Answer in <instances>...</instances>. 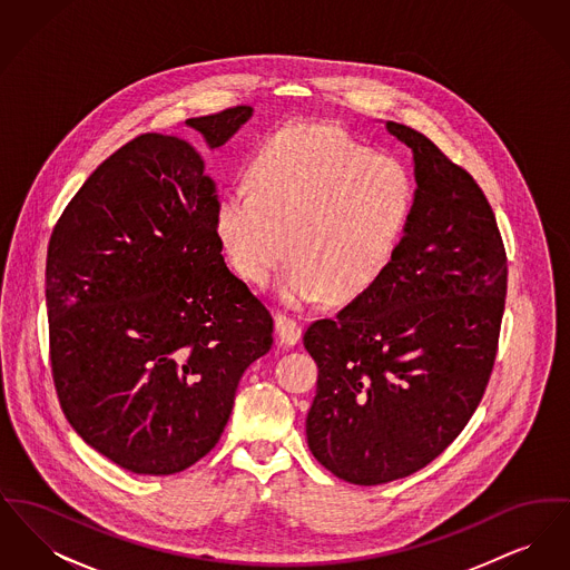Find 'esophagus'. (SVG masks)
<instances>
[{
  "label": "esophagus",
  "instance_id": "1",
  "mask_svg": "<svg viewBox=\"0 0 570 570\" xmlns=\"http://www.w3.org/2000/svg\"><path fill=\"white\" fill-rule=\"evenodd\" d=\"M275 331H277V340L284 346H295L303 335L301 325L284 314H275Z\"/></svg>",
  "mask_w": 570,
  "mask_h": 570
}]
</instances>
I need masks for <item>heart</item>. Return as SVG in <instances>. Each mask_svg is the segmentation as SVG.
<instances>
[{
  "label": "heart",
  "instance_id": "1",
  "mask_svg": "<svg viewBox=\"0 0 570 570\" xmlns=\"http://www.w3.org/2000/svg\"><path fill=\"white\" fill-rule=\"evenodd\" d=\"M249 181L219 196L217 237L252 284L269 282L288 254L277 288L293 307L363 295L391 265L416 200L404 160L328 121L267 136Z\"/></svg>",
  "mask_w": 570,
  "mask_h": 570
}]
</instances>
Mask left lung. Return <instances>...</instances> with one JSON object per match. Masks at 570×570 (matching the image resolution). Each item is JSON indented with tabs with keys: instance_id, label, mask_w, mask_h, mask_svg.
<instances>
[{
	"instance_id": "8db88e82",
	"label": "left lung",
	"mask_w": 570,
	"mask_h": 570,
	"mask_svg": "<svg viewBox=\"0 0 570 570\" xmlns=\"http://www.w3.org/2000/svg\"><path fill=\"white\" fill-rule=\"evenodd\" d=\"M416 200L391 265L303 344L318 365L307 444L335 476L382 485L434 461L483 400L507 298V252L472 175L404 124Z\"/></svg>"
}]
</instances>
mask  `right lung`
Returning <instances> with one entry per match:
<instances>
[{"mask_svg": "<svg viewBox=\"0 0 570 570\" xmlns=\"http://www.w3.org/2000/svg\"><path fill=\"white\" fill-rule=\"evenodd\" d=\"M249 117L233 107L186 124L216 149ZM216 205L198 145L149 132L89 175L49 242L59 404L89 446L135 474L205 458L245 370L272 348L269 309L224 263Z\"/></svg>", "mask_w": 570, "mask_h": 570, "instance_id": "right-lung-1", "label": "right lung"}]
</instances>
